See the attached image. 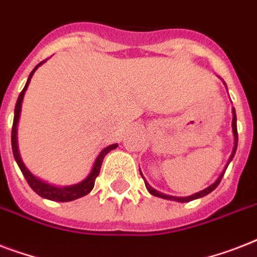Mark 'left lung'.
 <instances>
[{"label":"left lung","instance_id":"left-lung-1","mask_svg":"<svg viewBox=\"0 0 257 257\" xmlns=\"http://www.w3.org/2000/svg\"><path fill=\"white\" fill-rule=\"evenodd\" d=\"M233 110V120H232V129H233V135H235V147H233V151H232V155L231 157H229V160H228V164L231 163V160L233 159V156H235V152H236V148H237V126H236V113H235V109H232ZM227 164V167H228ZM227 167H225V169H227ZM224 173H225V171L221 173V175L219 176V179L216 180L215 183L212 184V185H209L208 188H205L204 191L201 192H197V193H195V195L192 196H188V197H175V196H169V195H164V193H161V192L156 191V189H153L151 185H149L147 181H145V187H147V189L149 191V193L153 196H157V197H161V199H167V200H175V201H180V203H188V201H192V200L195 199H199V197H204V196H207L208 193H211L213 189H215L217 185L220 184V181H221V179H223Z\"/></svg>","mask_w":257,"mask_h":257}]
</instances>
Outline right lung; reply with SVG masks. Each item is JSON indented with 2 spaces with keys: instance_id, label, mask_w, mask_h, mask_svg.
Wrapping results in <instances>:
<instances>
[{
  "instance_id": "1",
  "label": "right lung",
  "mask_w": 257,
  "mask_h": 257,
  "mask_svg": "<svg viewBox=\"0 0 257 257\" xmlns=\"http://www.w3.org/2000/svg\"><path fill=\"white\" fill-rule=\"evenodd\" d=\"M46 60L41 61L38 64L33 70H32V73L29 74V78H28V81H26L25 88L22 89V92L20 93V96H18L17 104H16V109H14V120H13V126H12V149H13V155L14 159L17 161L18 167L21 169L22 175L25 176L26 181L29 184V187L33 189L37 195H40L44 199L48 200H53V201H72V200L80 199L82 196L88 195L89 192L92 191L93 187H94V181H96V177L100 173L101 165H102V160H104V157L108 155L112 149L117 148V144H112L106 147L105 149L101 151V153L98 155V157L94 161V165H93L92 172L89 173V176L86 177L84 181L81 183L76 184V185H70V187H56V185H50V184L45 183V181H42V180L37 179V177H34L32 173H30L26 167L22 163L21 157H20V153H18V148H17V124H18V118H20V112H21V102L22 98H24V94H25V90L28 88L30 82V78L33 76V73L36 72L38 66L42 65Z\"/></svg>"
}]
</instances>
